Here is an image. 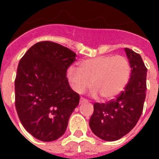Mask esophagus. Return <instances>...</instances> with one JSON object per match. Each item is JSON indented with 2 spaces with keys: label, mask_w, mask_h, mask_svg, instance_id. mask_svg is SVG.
<instances>
[{
  "label": "esophagus",
  "mask_w": 159,
  "mask_h": 159,
  "mask_svg": "<svg viewBox=\"0 0 159 159\" xmlns=\"http://www.w3.org/2000/svg\"><path fill=\"white\" fill-rule=\"evenodd\" d=\"M80 102L81 103H83V102H88V99H84V98H83V97H81L80 98Z\"/></svg>",
  "instance_id": "34e87169"
}]
</instances>
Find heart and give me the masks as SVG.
Instances as JSON below:
<instances>
[{"mask_svg": "<svg viewBox=\"0 0 159 159\" xmlns=\"http://www.w3.org/2000/svg\"><path fill=\"white\" fill-rule=\"evenodd\" d=\"M130 75V64L123 56H100L80 63L79 69L70 67L67 78L78 93L94 87L92 94L111 99L123 92Z\"/></svg>", "mask_w": 159, "mask_h": 159, "instance_id": "b5f03b06", "label": "heart"}]
</instances>
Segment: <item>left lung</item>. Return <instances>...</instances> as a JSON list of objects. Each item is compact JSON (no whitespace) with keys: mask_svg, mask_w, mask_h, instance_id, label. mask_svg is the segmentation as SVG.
Wrapping results in <instances>:
<instances>
[{"mask_svg":"<svg viewBox=\"0 0 159 159\" xmlns=\"http://www.w3.org/2000/svg\"><path fill=\"white\" fill-rule=\"evenodd\" d=\"M131 73L128 84L116 99L94 103L89 126L94 134L105 141L121 139L135 127L143 110L147 93V71L141 56L125 48Z\"/></svg>","mask_w":159,"mask_h":159,"instance_id":"left-lung-1","label":"left lung"}]
</instances>
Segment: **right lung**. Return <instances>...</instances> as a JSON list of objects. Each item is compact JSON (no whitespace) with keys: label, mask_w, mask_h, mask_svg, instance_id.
I'll return each mask as SVG.
<instances>
[{"label":"right lung","mask_w":159,"mask_h":159,"mask_svg":"<svg viewBox=\"0 0 159 159\" xmlns=\"http://www.w3.org/2000/svg\"><path fill=\"white\" fill-rule=\"evenodd\" d=\"M69 48L38 42L20 60L15 79V106L20 121L37 139L51 142L64 134L80 95L71 88L67 70L75 60Z\"/></svg>","instance_id":"add662e5"}]
</instances>
